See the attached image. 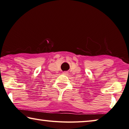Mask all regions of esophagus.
Returning a JSON list of instances; mask_svg holds the SVG:
<instances>
[{"label": "esophagus", "instance_id": "34e87169", "mask_svg": "<svg viewBox=\"0 0 129 129\" xmlns=\"http://www.w3.org/2000/svg\"><path fill=\"white\" fill-rule=\"evenodd\" d=\"M63 75H68V72H63Z\"/></svg>", "mask_w": 129, "mask_h": 129}]
</instances>
